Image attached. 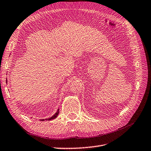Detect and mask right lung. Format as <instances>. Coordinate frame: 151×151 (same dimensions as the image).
Returning <instances> with one entry per match:
<instances>
[{"label":"right lung","instance_id":"right-lung-1","mask_svg":"<svg viewBox=\"0 0 151 151\" xmlns=\"http://www.w3.org/2000/svg\"><path fill=\"white\" fill-rule=\"evenodd\" d=\"M7 81V80H6ZM6 83H7V81H6ZM58 113H59V109H57V112L54 114V115L52 116H51V117H50V118H46V119H41L40 120V121H45V120H53V119H55V118L57 116H58Z\"/></svg>","mask_w":151,"mask_h":151}]
</instances>
